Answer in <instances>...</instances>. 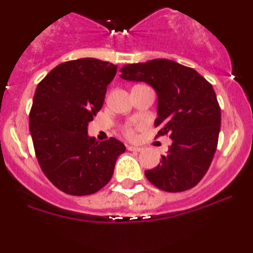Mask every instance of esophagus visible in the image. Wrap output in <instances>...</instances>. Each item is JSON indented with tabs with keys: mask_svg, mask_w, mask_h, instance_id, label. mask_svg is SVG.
<instances>
[{
	"mask_svg": "<svg viewBox=\"0 0 253 253\" xmlns=\"http://www.w3.org/2000/svg\"><path fill=\"white\" fill-rule=\"evenodd\" d=\"M127 150L130 151V152H140L142 150L140 146H133V145H128L127 146Z\"/></svg>",
	"mask_w": 253,
	"mask_h": 253,
	"instance_id": "34e87169",
	"label": "esophagus"
}]
</instances>
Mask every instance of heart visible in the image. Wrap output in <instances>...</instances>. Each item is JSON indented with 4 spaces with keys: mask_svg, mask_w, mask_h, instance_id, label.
<instances>
[{
    "mask_svg": "<svg viewBox=\"0 0 253 253\" xmlns=\"http://www.w3.org/2000/svg\"><path fill=\"white\" fill-rule=\"evenodd\" d=\"M124 134L127 136V138H133L134 136V129H133L132 126L127 125V126L124 127Z\"/></svg>",
    "mask_w": 253,
    "mask_h": 253,
    "instance_id": "b5f03b06",
    "label": "heart"
}]
</instances>
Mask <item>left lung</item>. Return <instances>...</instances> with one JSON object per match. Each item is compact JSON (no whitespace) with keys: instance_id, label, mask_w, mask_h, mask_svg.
Masks as SVG:
<instances>
[{"instance_id":"obj_1","label":"left lung","mask_w":253,"mask_h":253,"mask_svg":"<svg viewBox=\"0 0 253 253\" xmlns=\"http://www.w3.org/2000/svg\"><path fill=\"white\" fill-rule=\"evenodd\" d=\"M120 72L124 80L154 88L158 136L172 139L159 165L145 171L146 178L166 192L194 187L208 172L218 145L221 114L212 84L193 68L167 59L126 65Z\"/></svg>"}]
</instances>
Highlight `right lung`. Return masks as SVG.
Listing matches in <instances>:
<instances>
[{"instance_id": "right-lung-1", "label": "right lung", "mask_w": 253, "mask_h": 253, "mask_svg": "<svg viewBox=\"0 0 253 253\" xmlns=\"http://www.w3.org/2000/svg\"><path fill=\"white\" fill-rule=\"evenodd\" d=\"M117 65L97 59L61 63L38 84L29 129L42 172L71 196H88L108 184L118 157L126 151L111 138L88 136V124L105 101Z\"/></svg>"}]
</instances>
